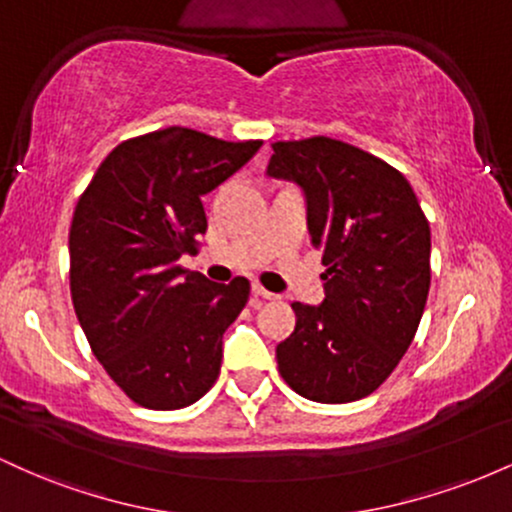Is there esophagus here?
Returning a JSON list of instances; mask_svg holds the SVG:
<instances>
[{"instance_id": "34e87169", "label": "esophagus", "mask_w": 512, "mask_h": 512, "mask_svg": "<svg viewBox=\"0 0 512 512\" xmlns=\"http://www.w3.org/2000/svg\"><path fill=\"white\" fill-rule=\"evenodd\" d=\"M252 296H255V298H260V301H274V298H276V293L267 291V289H262L260 284H252Z\"/></svg>"}]
</instances>
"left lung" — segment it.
<instances>
[{"label": "left lung", "mask_w": 512, "mask_h": 512, "mask_svg": "<svg viewBox=\"0 0 512 512\" xmlns=\"http://www.w3.org/2000/svg\"><path fill=\"white\" fill-rule=\"evenodd\" d=\"M269 178L303 190L325 264V301L291 303L296 327L276 346L281 378L313 402L370 395L407 354L431 286V228L409 180L339 139L276 142Z\"/></svg>", "instance_id": "8db88e82"}]
</instances>
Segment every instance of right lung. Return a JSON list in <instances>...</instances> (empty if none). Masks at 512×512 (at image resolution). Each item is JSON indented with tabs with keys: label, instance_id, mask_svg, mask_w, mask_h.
Returning a JSON list of instances; mask_svg holds the SVG:
<instances>
[{
	"label": "right lung",
	"instance_id": "1",
	"mask_svg": "<svg viewBox=\"0 0 512 512\" xmlns=\"http://www.w3.org/2000/svg\"><path fill=\"white\" fill-rule=\"evenodd\" d=\"M260 146L158 129L117 144L79 197L69 228L76 317L105 373L146 409L190 407L219 378L223 332L250 281L211 284L178 260L207 231L202 197Z\"/></svg>",
	"mask_w": 512,
	"mask_h": 512
}]
</instances>
